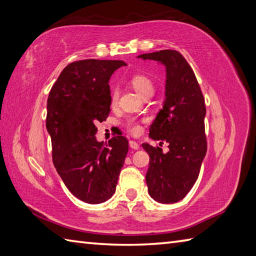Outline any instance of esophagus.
I'll return each instance as SVG.
<instances>
[{
  "label": "esophagus",
  "instance_id": "esophagus-1",
  "mask_svg": "<svg viewBox=\"0 0 256 256\" xmlns=\"http://www.w3.org/2000/svg\"><path fill=\"white\" fill-rule=\"evenodd\" d=\"M128 144H130V147L133 148V150H138V148H140L138 142H135V140H130Z\"/></svg>",
  "mask_w": 256,
  "mask_h": 256
}]
</instances>
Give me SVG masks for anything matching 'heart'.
I'll return each instance as SVG.
<instances>
[{"instance_id":"heart-1","label":"heart","mask_w":256,"mask_h":256,"mask_svg":"<svg viewBox=\"0 0 256 256\" xmlns=\"http://www.w3.org/2000/svg\"><path fill=\"white\" fill-rule=\"evenodd\" d=\"M130 84L135 88L136 92H138L142 97L146 96L147 94H152L154 92V82L150 78V77L144 75V74H135L130 77ZM118 98V88L114 87L111 90V102L116 104ZM128 126L130 130V132L134 134H138L140 132V126L138 122L135 120H128Z\"/></svg>"}]
</instances>
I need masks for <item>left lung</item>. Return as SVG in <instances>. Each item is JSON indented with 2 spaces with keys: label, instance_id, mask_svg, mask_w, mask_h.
<instances>
[{
  "label": "left lung",
  "instance_id": "left-lung-1",
  "mask_svg": "<svg viewBox=\"0 0 256 256\" xmlns=\"http://www.w3.org/2000/svg\"><path fill=\"white\" fill-rule=\"evenodd\" d=\"M138 58L164 64L166 100L150 128L155 140L167 142L169 152L142 144L150 155L146 174L148 193L159 203L181 200L192 188L206 155L205 100L188 61L176 50H160Z\"/></svg>",
  "mask_w": 256,
  "mask_h": 256
}]
</instances>
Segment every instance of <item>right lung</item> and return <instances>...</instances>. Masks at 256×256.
Instances as JSON below:
<instances>
[{
  "instance_id": "right-lung-1",
  "label": "right lung",
  "mask_w": 256,
  "mask_h": 256,
  "mask_svg": "<svg viewBox=\"0 0 256 256\" xmlns=\"http://www.w3.org/2000/svg\"><path fill=\"white\" fill-rule=\"evenodd\" d=\"M123 65L94 58L70 63L48 97L53 164L68 191L88 204L104 203L114 194L128 150L124 136L106 145L94 138V123L106 121L110 112L109 80Z\"/></svg>"
}]
</instances>
